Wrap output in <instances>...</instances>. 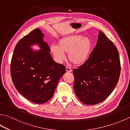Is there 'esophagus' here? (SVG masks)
Instances as JSON below:
<instances>
[{
	"mask_svg": "<svg viewBox=\"0 0 130 130\" xmlns=\"http://www.w3.org/2000/svg\"><path fill=\"white\" fill-rule=\"evenodd\" d=\"M66 71H67V73H70L72 71V69L71 68H69V67H67L66 68Z\"/></svg>",
	"mask_w": 130,
	"mask_h": 130,
	"instance_id": "esophagus-1",
	"label": "esophagus"
}]
</instances>
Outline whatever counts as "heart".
I'll use <instances>...</instances> for the list:
<instances>
[{"label":"heart","instance_id":"1","mask_svg":"<svg viewBox=\"0 0 130 130\" xmlns=\"http://www.w3.org/2000/svg\"><path fill=\"white\" fill-rule=\"evenodd\" d=\"M92 42L88 37L75 34L62 37L58 46L52 45L51 52L58 62L65 59V53H68L69 60L75 65H81L89 59L92 49Z\"/></svg>","mask_w":130,"mask_h":130}]
</instances>
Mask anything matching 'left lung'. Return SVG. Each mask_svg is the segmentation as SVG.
<instances>
[{
  "label": "left lung",
  "mask_w": 130,
  "mask_h": 130,
  "mask_svg": "<svg viewBox=\"0 0 130 130\" xmlns=\"http://www.w3.org/2000/svg\"><path fill=\"white\" fill-rule=\"evenodd\" d=\"M120 70L116 47L99 31L97 43L89 59L73 70L74 89L77 97L87 105L101 103L114 90Z\"/></svg>",
  "instance_id": "obj_1"
}]
</instances>
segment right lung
<instances>
[{
	"mask_svg": "<svg viewBox=\"0 0 130 130\" xmlns=\"http://www.w3.org/2000/svg\"><path fill=\"white\" fill-rule=\"evenodd\" d=\"M44 34L36 28L19 41L11 61V76L16 89L24 97L43 104L53 96L58 82L66 73L64 66L56 62L50 54ZM37 45V51L31 47Z\"/></svg>",
	"mask_w": 130,
	"mask_h": 130,
	"instance_id": "obj_1",
	"label": "right lung"
}]
</instances>
